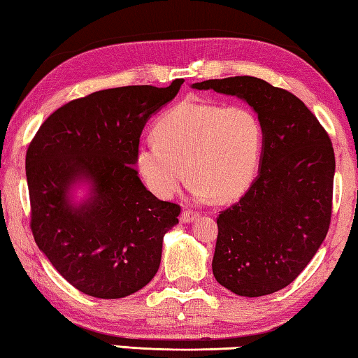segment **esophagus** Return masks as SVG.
I'll list each match as a JSON object with an SVG mask.
<instances>
[{
	"label": "esophagus",
	"instance_id": "1",
	"mask_svg": "<svg viewBox=\"0 0 358 358\" xmlns=\"http://www.w3.org/2000/svg\"><path fill=\"white\" fill-rule=\"evenodd\" d=\"M198 217H200V214L193 213V210H184V213L180 214V222H182V224H190V222H195Z\"/></svg>",
	"mask_w": 358,
	"mask_h": 358
}]
</instances>
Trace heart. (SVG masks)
<instances>
[{
    "label": "heart",
    "mask_w": 358,
    "mask_h": 358,
    "mask_svg": "<svg viewBox=\"0 0 358 358\" xmlns=\"http://www.w3.org/2000/svg\"><path fill=\"white\" fill-rule=\"evenodd\" d=\"M154 136L136 145L134 165L162 200L178 195L187 176L196 196L233 201L259 171L263 125L243 104L185 99L158 117Z\"/></svg>",
    "instance_id": "obj_1"
}]
</instances>
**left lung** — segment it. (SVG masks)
Masks as SVG:
<instances>
[{
	"mask_svg": "<svg viewBox=\"0 0 358 358\" xmlns=\"http://www.w3.org/2000/svg\"><path fill=\"white\" fill-rule=\"evenodd\" d=\"M243 99L260 117L259 176L217 217L215 280L239 296L274 294L298 278L327 236L335 152L301 99L250 76L192 84Z\"/></svg>",
	"mask_w": 358,
	"mask_h": 358,
	"instance_id": "left-lung-1",
	"label": "left lung"
}]
</instances>
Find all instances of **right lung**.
Listing matches in <instances>:
<instances>
[{
  "mask_svg": "<svg viewBox=\"0 0 358 358\" xmlns=\"http://www.w3.org/2000/svg\"><path fill=\"white\" fill-rule=\"evenodd\" d=\"M128 85L74 99L49 115L27 150L31 231L58 273L85 295L115 300L155 276L180 208L158 200L134 169L143 128L178 95ZM85 187L79 201L75 190Z\"/></svg>",
  "mask_w": 358,
  "mask_h": 358,
  "instance_id": "right-lung-1",
  "label": "right lung"
}]
</instances>
